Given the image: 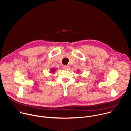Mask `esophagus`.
I'll return each mask as SVG.
<instances>
[{"instance_id":"1","label":"esophagus","mask_w":131,"mask_h":131,"mask_svg":"<svg viewBox=\"0 0 131 131\" xmlns=\"http://www.w3.org/2000/svg\"><path fill=\"white\" fill-rule=\"evenodd\" d=\"M69 66H68V65H66V66H64V69H68L69 68Z\"/></svg>"}]
</instances>
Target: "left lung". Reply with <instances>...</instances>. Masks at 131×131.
Instances as JSON below:
<instances>
[{
    "mask_svg": "<svg viewBox=\"0 0 131 131\" xmlns=\"http://www.w3.org/2000/svg\"><path fill=\"white\" fill-rule=\"evenodd\" d=\"M78 72V73H79V72H79V71H78V72Z\"/></svg>",
    "mask_w": 131,
    "mask_h": 131,
    "instance_id": "8db88e82",
    "label": "left lung"
}]
</instances>
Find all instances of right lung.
I'll use <instances>...</instances> for the list:
<instances>
[{
    "mask_svg": "<svg viewBox=\"0 0 131 131\" xmlns=\"http://www.w3.org/2000/svg\"><path fill=\"white\" fill-rule=\"evenodd\" d=\"M57 68H51V69H50L51 70H50V72L51 73H54V72H55V71H56V70H57Z\"/></svg>",
    "mask_w": 131,
    "mask_h": 131,
    "instance_id": "right-lung-1",
    "label": "right lung"
}]
</instances>
